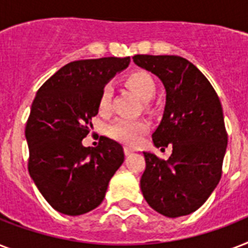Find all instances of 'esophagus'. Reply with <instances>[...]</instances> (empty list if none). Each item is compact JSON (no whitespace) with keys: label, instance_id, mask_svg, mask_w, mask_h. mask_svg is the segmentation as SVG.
<instances>
[{"label":"esophagus","instance_id":"esophagus-1","mask_svg":"<svg viewBox=\"0 0 248 248\" xmlns=\"http://www.w3.org/2000/svg\"><path fill=\"white\" fill-rule=\"evenodd\" d=\"M134 149H131V148H128V147H126L124 148V155H132V153H134Z\"/></svg>","mask_w":248,"mask_h":248}]
</instances>
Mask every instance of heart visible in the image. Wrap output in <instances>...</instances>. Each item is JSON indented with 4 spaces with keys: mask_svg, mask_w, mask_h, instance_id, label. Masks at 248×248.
I'll return each mask as SVG.
<instances>
[{
    "mask_svg": "<svg viewBox=\"0 0 248 248\" xmlns=\"http://www.w3.org/2000/svg\"><path fill=\"white\" fill-rule=\"evenodd\" d=\"M126 83L143 101L151 100L155 93V82L149 73L144 71L132 72L126 77ZM112 91L109 86H105L99 97V109L105 112L110 104ZM148 124L143 120H126L120 118L109 124L108 134L113 139L127 145H135L139 143L140 138L148 131Z\"/></svg>",
    "mask_w": 248,
    "mask_h": 248,
    "instance_id": "b5f03b06",
    "label": "heart"
}]
</instances>
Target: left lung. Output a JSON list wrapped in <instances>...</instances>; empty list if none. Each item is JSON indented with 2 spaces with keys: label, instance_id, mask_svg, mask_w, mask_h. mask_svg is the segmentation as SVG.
<instances>
[{
  "label": "left lung",
  "instance_id": "8db88e82",
  "mask_svg": "<svg viewBox=\"0 0 248 248\" xmlns=\"http://www.w3.org/2000/svg\"><path fill=\"white\" fill-rule=\"evenodd\" d=\"M132 60L165 86V110L152 138L155 147H172L167 161L143 152L141 193L161 215H189L207 201L221 177L228 145L221 103L208 79L184 58L135 55Z\"/></svg>",
  "mask_w": 248,
  "mask_h": 248
}]
</instances>
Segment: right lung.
Here are the masks:
<instances>
[{"mask_svg":"<svg viewBox=\"0 0 248 248\" xmlns=\"http://www.w3.org/2000/svg\"><path fill=\"white\" fill-rule=\"evenodd\" d=\"M130 56L77 60L41 86L25 126L29 175L52 208L78 216L103 202L108 184L124 163V148L105 136L83 147L90 120L110 79L128 67Z\"/></svg>","mask_w":248,"mask_h":248,"instance_id":"obj_1","label":"right lung"}]
</instances>
